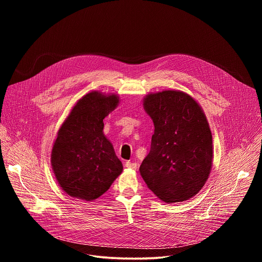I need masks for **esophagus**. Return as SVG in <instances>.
<instances>
[{"label":"esophagus","instance_id":"1","mask_svg":"<svg viewBox=\"0 0 262 262\" xmlns=\"http://www.w3.org/2000/svg\"><path fill=\"white\" fill-rule=\"evenodd\" d=\"M124 165H125V167H126V168H128V169H133V170H136V169L138 168V164H137V163L129 162V161H128V162H126Z\"/></svg>","mask_w":262,"mask_h":262}]
</instances>
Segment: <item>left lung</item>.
Listing matches in <instances>:
<instances>
[{"label": "left lung", "instance_id": "1", "mask_svg": "<svg viewBox=\"0 0 262 262\" xmlns=\"http://www.w3.org/2000/svg\"><path fill=\"white\" fill-rule=\"evenodd\" d=\"M143 106L155 134L140 174L162 201L189 200L203 188L212 167V136L204 112L179 90L148 93Z\"/></svg>", "mask_w": 262, "mask_h": 262}]
</instances>
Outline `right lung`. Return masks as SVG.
<instances>
[{
  "label": "right lung",
  "instance_id": "obj_1",
  "mask_svg": "<svg viewBox=\"0 0 262 262\" xmlns=\"http://www.w3.org/2000/svg\"><path fill=\"white\" fill-rule=\"evenodd\" d=\"M118 103L117 94L89 92L58 130L51 163L59 185L70 197L93 201L121 174L122 163L103 134V119Z\"/></svg>",
  "mask_w": 262,
  "mask_h": 262
}]
</instances>
